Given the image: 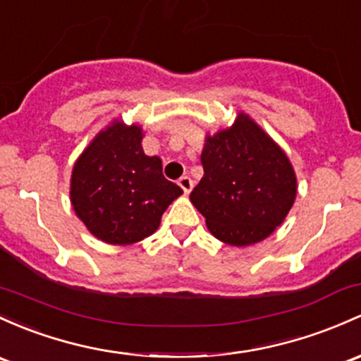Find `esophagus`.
<instances>
[{"instance_id":"obj_1","label":"esophagus","mask_w":361,"mask_h":361,"mask_svg":"<svg viewBox=\"0 0 361 361\" xmlns=\"http://www.w3.org/2000/svg\"><path fill=\"white\" fill-rule=\"evenodd\" d=\"M179 185L182 188V191L185 192V195H188V192H191V189H192V180H191V177L182 176L180 179H179Z\"/></svg>"}]
</instances>
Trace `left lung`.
<instances>
[{"label": "left lung", "mask_w": 361, "mask_h": 361, "mask_svg": "<svg viewBox=\"0 0 361 361\" xmlns=\"http://www.w3.org/2000/svg\"><path fill=\"white\" fill-rule=\"evenodd\" d=\"M201 164L204 176L189 197L220 241L231 246L263 241L293 207V166L247 115L239 114L232 129L207 139Z\"/></svg>", "instance_id": "1"}]
</instances>
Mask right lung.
<instances>
[{"instance_id": "add662e5", "label": "right lung", "mask_w": 361, "mask_h": 361, "mask_svg": "<svg viewBox=\"0 0 361 361\" xmlns=\"http://www.w3.org/2000/svg\"><path fill=\"white\" fill-rule=\"evenodd\" d=\"M141 139L137 126L115 122L73 166V210L104 243L133 244L148 238L166 207L182 195L179 185L165 179L160 158L146 157Z\"/></svg>"}]
</instances>
